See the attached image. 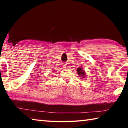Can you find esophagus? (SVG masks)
Returning a JSON list of instances; mask_svg holds the SVG:
<instances>
[{"instance_id":"1","label":"esophagus","mask_w":128,"mask_h":128,"mask_svg":"<svg viewBox=\"0 0 128 128\" xmlns=\"http://www.w3.org/2000/svg\"><path fill=\"white\" fill-rule=\"evenodd\" d=\"M62 66L64 67V68H66V63H65V62H64V63L62 64Z\"/></svg>"}]
</instances>
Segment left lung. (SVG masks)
<instances>
[{
	"mask_svg": "<svg viewBox=\"0 0 128 128\" xmlns=\"http://www.w3.org/2000/svg\"><path fill=\"white\" fill-rule=\"evenodd\" d=\"M77 72L78 75L80 77H81V79H85L86 77V73L84 69L82 68V66L79 67L77 69Z\"/></svg>",
	"mask_w": 128,
	"mask_h": 128,
	"instance_id": "1",
	"label": "left lung"
}]
</instances>
